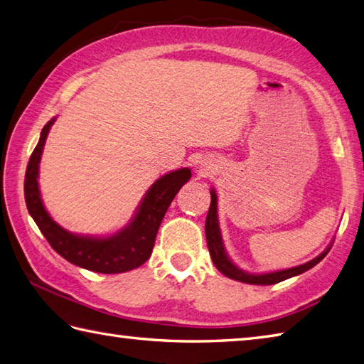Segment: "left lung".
Instances as JSON below:
<instances>
[{"instance_id":"1","label":"left lung","mask_w":364,"mask_h":364,"mask_svg":"<svg viewBox=\"0 0 364 364\" xmlns=\"http://www.w3.org/2000/svg\"><path fill=\"white\" fill-rule=\"evenodd\" d=\"M205 239H207V247H209V253L215 267L226 275L228 278L240 281V283H247V284H259V286H269V284H277L279 281H284L287 278H292L300 275V273L306 272L309 269H313L316 264H318L322 259L327 256V253L331 248L330 247L323 251L322 255H318L314 257L313 261H309L306 264H301L299 267H294V269H287V270H279V272H270V273H262V275H251V273H247L240 270L239 267L234 265L231 262V259L228 257L225 247H223V240H221V232H220V226H218V215H217V193L213 190L210 191V207L209 212H207V218H205Z\"/></svg>"}]
</instances>
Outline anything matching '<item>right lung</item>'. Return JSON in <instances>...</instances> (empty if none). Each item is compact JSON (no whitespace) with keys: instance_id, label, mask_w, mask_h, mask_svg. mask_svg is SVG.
<instances>
[{"instance_id":"add662e5","label":"right lung","mask_w":364,"mask_h":364,"mask_svg":"<svg viewBox=\"0 0 364 364\" xmlns=\"http://www.w3.org/2000/svg\"><path fill=\"white\" fill-rule=\"evenodd\" d=\"M53 122L55 117L42 129L39 143L29 157L25 174V201L37 228L59 256L86 270L95 273H122L143 265L152 255L155 237L169 204L173 203L182 185L190 181L191 171L188 168H182L161 176L157 182H154L130 225L114 235L103 239L75 235L51 220L43 207L39 183H37L41 155Z\"/></svg>"}]
</instances>
